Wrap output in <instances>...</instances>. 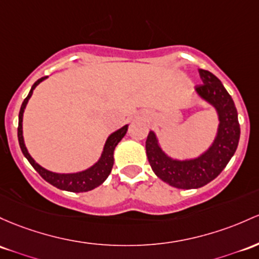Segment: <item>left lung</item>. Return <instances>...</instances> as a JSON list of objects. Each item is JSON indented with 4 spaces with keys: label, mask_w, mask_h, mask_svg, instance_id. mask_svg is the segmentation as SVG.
Wrapping results in <instances>:
<instances>
[{
    "label": "left lung",
    "mask_w": 259,
    "mask_h": 259,
    "mask_svg": "<svg viewBox=\"0 0 259 259\" xmlns=\"http://www.w3.org/2000/svg\"><path fill=\"white\" fill-rule=\"evenodd\" d=\"M203 83L195 87L201 98L215 107L219 115L218 135L206 152L194 160H173L161 150L155 133L146 139V155L152 171L169 186L180 189L200 188L218 177L234 156L240 140L237 110L231 96L217 76L199 69Z\"/></svg>",
    "instance_id": "8db88e82"
}]
</instances>
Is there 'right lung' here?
<instances>
[{"label": "right lung", "mask_w": 259, "mask_h": 259, "mask_svg": "<svg viewBox=\"0 0 259 259\" xmlns=\"http://www.w3.org/2000/svg\"><path fill=\"white\" fill-rule=\"evenodd\" d=\"M48 76L45 77L39 78L35 83L33 84L30 88L29 93H28L27 98L24 99L23 103H22L21 110H19V118H18V141L19 146H21L22 152L25 156L29 163L32 164L36 172L44 178L48 183H50L51 186L56 187V188L67 190V192H75V193H81V192H88V190H92L97 188L98 186H101L104 181L107 180L108 176L110 175V171L113 168V163H114V149L118 145L119 141L124 138V135L126 134L127 125L120 127L119 130L113 133L109 138L107 139L106 145H104L103 152H102L101 158H99L97 163L93 164L92 167L86 169V171L77 172V173H67V175H61V173H54L48 171V169L42 168L41 166H39L35 161L33 160L32 156L28 153L27 147L24 145L23 140V130H22V121H23V112L24 108L27 106L28 101L32 97V93L34 88L38 86L41 81H44Z\"/></svg>", "instance_id": "right-lung-1"}]
</instances>
